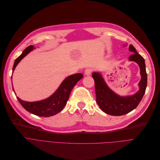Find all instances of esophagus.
<instances>
[{
    "instance_id": "34e87169",
    "label": "esophagus",
    "mask_w": 160,
    "mask_h": 160,
    "mask_svg": "<svg viewBox=\"0 0 160 160\" xmlns=\"http://www.w3.org/2000/svg\"><path fill=\"white\" fill-rule=\"evenodd\" d=\"M92 72V70L91 68H87L85 70V71H84V74H85L86 76H89V75L91 74Z\"/></svg>"
}]
</instances>
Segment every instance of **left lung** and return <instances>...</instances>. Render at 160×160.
Wrapping results in <instances>:
<instances>
[{
    "mask_svg": "<svg viewBox=\"0 0 160 160\" xmlns=\"http://www.w3.org/2000/svg\"><path fill=\"white\" fill-rule=\"evenodd\" d=\"M129 50L134 52L129 57V60L138 64L142 75V79L139 83V90L134 95L127 97L117 95L108 87L99 73L93 72L92 73V78L95 82L97 103L103 112L112 116H122L135 109L142 101L147 88V74L145 60L132 44L129 46Z\"/></svg>",
    "mask_w": 160,
    "mask_h": 160,
    "instance_id": "8db88e82",
    "label": "left lung"
}]
</instances>
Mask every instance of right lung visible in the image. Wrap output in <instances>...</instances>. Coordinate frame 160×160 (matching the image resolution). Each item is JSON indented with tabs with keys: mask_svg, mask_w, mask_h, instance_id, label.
I'll return each mask as SVG.
<instances>
[{
	"mask_svg": "<svg viewBox=\"0 0 160 160\" xmlns=\"http://www.w3.org/2000/svg\"><path fill=\"white\" fill-rule=\"evenodd\" d=\"M34 47L32 45L27 47L19 57L15 59L13 71L21 60ZM82 77V74L76 73L66 78L57 91L50 98L44 100L36 102H28L21 100L18 97L17 98L23 108L30 113L40 117L52 116L57 114L62 110L68 100L72 90Z\"/></svg>",
	"mask_w": 160,
	"mask_h": 160,
	"instance_id": "add662e5",
	"label": "right lung"
}]
</instances>
